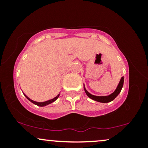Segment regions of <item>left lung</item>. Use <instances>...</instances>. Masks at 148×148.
I'll return each instance as SVG.
<instances>
[{"label":"left lung","instance_id":"obj_1","mask_svg":"<svg viewBox=\"0 0 148 148\" xmlns=\"http://www.w3.org/2000/svg\"><path fill=\"white\" fill-rule=\"evenodd\" d=\"M123 84H124V77H122L121 79H120V83H119L118 87H117V88H116V90H115L113 92L112 94H111L110 95H108V96H100L99 97V96L92 95L90 94V93L88 92L87 90H86V88H85V86H84V90H85V92H86V95H87L89 97L90 99L95 100V101H99V102L108 103V102H110V101H113V100L118 95L119 93H120V91H121L122 88H123Z\"/></svg>","mask_w":148,"mask_h":148}]
</instances>
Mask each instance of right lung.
Masks as SVG:
<instances>
[{
    "instance_id": "obj_1",
    "label": "right lung",
    "mask_w": 148,
    "mask_h": 148,
    "mask_svg": "<svg viewBox=\"0 0 148 148\" xmlns=\"http://www.w3.org/2000/svg\"><path fill=\"white\" fill-rule=\"evenodd\" d=\"M23 95H24V94H23ZM25 95V97L27 98V99L29 100L30 101H31L32 103H33L34 104L37 105V106H47V105L49 104V103H51L52 102H53V101H55L56 100V99H58V97H59V95H57L56 97H54L53 99H50V100H48V101H44V102H37V101H33V100L30 99V98L28 97L25 95Z\"/></svg>"
}]
</instances>
